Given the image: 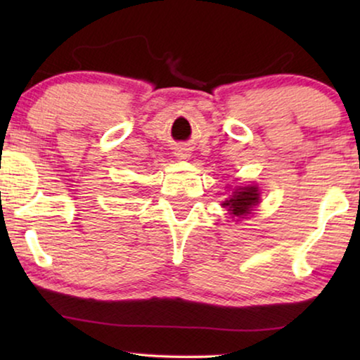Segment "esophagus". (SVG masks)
<instances>
[{
    "label": "esophagus",
    "instance_id": "1",
    "mask_svg": "<svg viewBox=\"0 0 360 360\" xmlns=\"http://www.w3.org/2000/svg\"><path fill=\"white\" fill-rule=\"evenodd\" d=\"M179 155H180V154H179ZM181 157H186V155H185V154H181Z\"/></svg>",
    "mask_w": 360,
    "mask_h": 360
}]
</instances>
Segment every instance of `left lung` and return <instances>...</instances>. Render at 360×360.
Listing matches in <instances>:
<instances>
[{
	"label": "left lung",
	"instance_id": "1",
	"mask_svg": "<svg viewBox=\"0 0 360 360\" xmlns=\"http://www.w3.org/2000/svg\"><path fill=\"white\" fill-rule=\"evenodd\" d=\"M260 201V193L257 185H248V186H236L229 198H226L221 206L233 214V218H244V216L250 214L254 206H257Z\"/></svg>",
	"mask_w": 360,
	"mask_h": 360
}]
</instances>
